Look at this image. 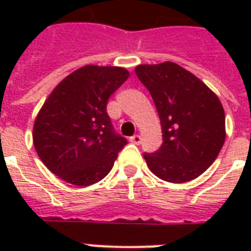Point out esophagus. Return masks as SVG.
<instances>
[{"label": "esophagus", "mask_w": 251, "mask_h": 251, "mask_svg": "<svg viewBox=\"0 0 251 251\" xmlns=\"http://www.w3.org/2000/svg\"><path fill=\"white\" fill-rule=\"evenodd\" d=\"M142 141L141 136H138V134H134L133 137H130V142H133V144H136V145H140Z\"/></svg>", "instance_id": "esophagus-1"}]
</instances>
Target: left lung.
I'll list each match as a JSON object with an SVG mask.
<instances>
[{
	"label": "left lung",
	"instance_id": "1",
	"mask_svg": "<svg viewBox=\"0 0 251 251\" xmlns=\"http://www.w3.org/2000/svg\"><path fill=\"white\" fill-rule=\"evenodd\" d=\"M134 71L152 95L163 130L160 149L144 153L148 167L169 183L196 179L215 161L225 144L221 100L176 63L140 64Z\"/></svg>",
	"mask_w": 251,
	"mask_h": 251
}]
</instances>
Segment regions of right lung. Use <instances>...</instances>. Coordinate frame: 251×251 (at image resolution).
I'll use <instances>...</instances> for the list:
<instances>
[{"label": "right lung", "instance_id": "1", "mask_svg": "<svg viewBox=\"0 0 251 251\" xmlns=\"http://www.w3.org/2000/svg\"><path fill=\"white\" fill-rule=\"evenodd\" d=\"M129 77L122 67L84 66L53 88L33 125V145L52 174L91 185L109 174L127 141L113 129L106 104Z\"/></svg>", "mask_w": 251, "mask_h": 251}]
</instances>
